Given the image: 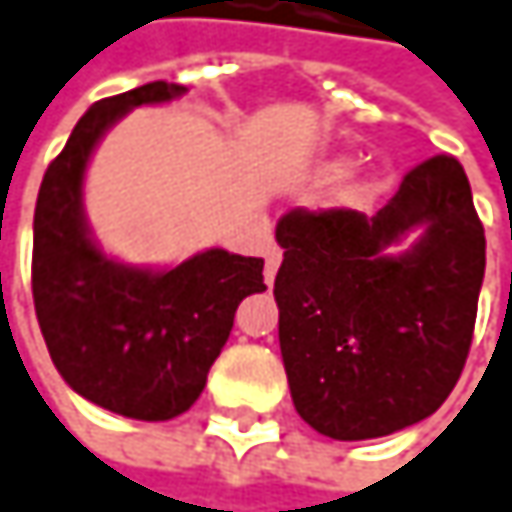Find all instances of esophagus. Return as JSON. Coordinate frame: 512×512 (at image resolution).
<instances>
[{
	"label": "esophagus",
	"instance_id": "34e87169",
	"mask_svg": "<svg viewBox=\"0 0 512 512\" xmlns=\"http://www.w3.org/2000/svg\"><path fill=\"white\" fill-rule=\"evenodd\" d=\"M278 266H281V252L275 249V246H269L266 249V284H272L275 281V272H278Z\"/></svg>",
	"mask_w": 512,
	"mask_h": 512
}]
</instances>
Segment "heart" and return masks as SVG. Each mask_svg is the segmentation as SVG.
Wrapping results in <instances>:
<instances>
[{"instance_id": "heart-1", "label": "heart", "mask_w": 512, "mask_h": 512, "mask_svg": "<svg viewBox=\"0 0 512 512\" xmlns=\"http://www.w3.org/2000/svg\"><path fill=\"white\" fill-rule=\"evenodd\" d=\"M343 169H346V163H334L331 166V172H343Z\"/></svg>"}]
</instances>
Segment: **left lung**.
Wrapping results in <instances>:
<instances>
[{"label":"left lung","instance_id":"obj_1","mask_svg":"<svg viewBox=\"0 0 512 512\" xmlns=\"http://www.w3.org/2000/svg\"><path fill=\"white\" fill-rule=\"evenodd\" d=\"M410 230L420 240L390 256ZM275 237L278 340L304 422L331 440H375L428 419L469 357L487 266L460 161L413 166L375 216L290 210Z\"/></svg>","mask_w":512,"mask_h":512}]
</instances>
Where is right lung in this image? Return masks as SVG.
Here are the masks:
<instances>
[{"instance_id": "obj_1", "label": "right lung", "mask_w": 512, "mask_h": 512, "mask_svg": "<svg viewBox=\"0 0 512 512\" xmlns=\"http://www.w3.org/2000/svg\"><path fill=\"white\" fill-rule=\"evenodd\" d=\"M152 81L96 102L49 163L34 208L31 293L55 369L87 401L140 422H166L205 390L237 304L263 293V260L208 249L175 269H137L93 243L81 187L105 131L137 105L184 96Z\"/></svg>"}]
</instances>
